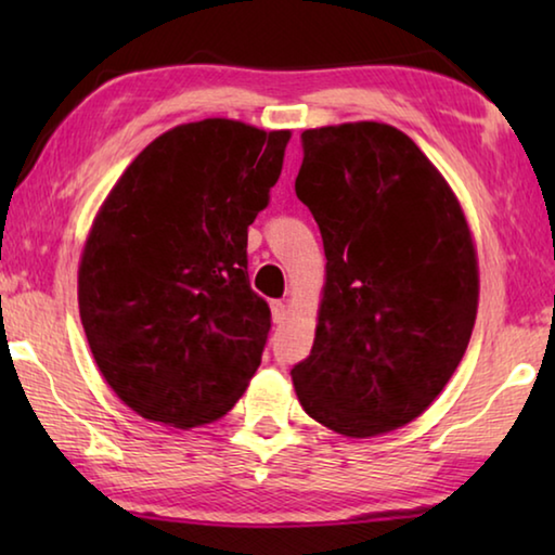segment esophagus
Segmentation results:
<instances>
[{"mask_svg":"<svg viewBox=\"0 0 555 555\" xmlns=\"http://www.w3.org/2000/svg\"><path fill=\"white\" fill-rule=\"evenodd\" d=\"M269 308H271V321H274L276 325H281V323L286 321V313H288V308H286L284 300H271Z\"/></svg>","mask_w":555,"mask_h":555,"instance_id":"1","label":"esophagus"}]
</instances>
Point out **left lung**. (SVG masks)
<instances>
[{
	"label": "left lung",
	"instance_id": "8db88e82",
	"mask_svg": "<svg viewBox=\"0 0 555 555\" xmlns=\"http://www.w3.org/2000/svg\"><path fill=\"white\" fill-rule=\"evenodd\" d=\"M298 201L321 228L325 286L311 354L291 370L308 416L347 438L418 418L453 377L480 300L453 188L384 121L306 129Z\"/></svg>",
	"mask_w": 555,
	"mask_h": 555
}]
</instances>
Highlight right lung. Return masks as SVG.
Listing matches in <instances>:
<instances>
[{
    "instance_id": "1",
    "label": "right lung",
    "mask_w": 555,
    "mask_h": 555,
    "mask_svg": "<svg viewBox=\"0 0 555 555\" xmlns=\"http://www.w3.org/2000/svg\"><path fill=\"white\" fill-rule=\"evenodd\" d=\"M288 139L224 117L178 125L100 205L78 267L80 321L102 377L142 418L212 424L255 377L271 315L249 286L247 228Z\"/></svg>"
}]
</instances>
